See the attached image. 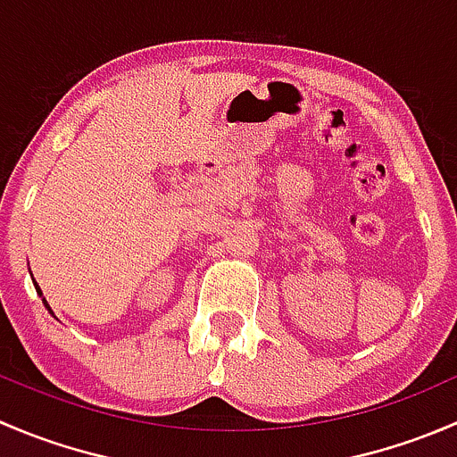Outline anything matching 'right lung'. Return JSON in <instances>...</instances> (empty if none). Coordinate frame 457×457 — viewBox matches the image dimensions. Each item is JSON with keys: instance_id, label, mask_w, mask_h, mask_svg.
<instances>
[{"instance_id": "obj_1", "label": "right lung", "mask_w": 457, "mask_h": 457, "mask_svg": "<svg viewBox=\"0 0 457 457\" xmlns=\"http://www.w3.org/2000/svg\"><path fill=\"white\" fill-rule=\"evenodd\" d=\"M32 276V274H30ZM32 283H35V289H37V294H39V296H44V294H41V289H39V285H37V280L32 278ZM41 301H44V305H46V310L50 312V314H53V310H50V305H48V301H46V298H41ZM54 316V314H53Z\"/></svg>"}]
</instances>
